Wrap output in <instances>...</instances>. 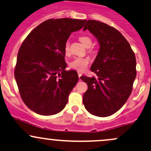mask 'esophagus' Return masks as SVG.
<instances>
[{
	"mask_svg": "<svg viewBox=\"0 0 151 151\" xmlns=\"http://www.w3.org/2000/svg\"><path fill=\"white\" fill-rule=\"evenodd\" d=\"M78 76H79V78H80V77H81V76H82V73L78 72Z\"/></svg>",
	"mask_w": 151,
	"mask_h": 151,
	"instance_id": "obj_1",
	"label": "esophagus"
}]
</instances>
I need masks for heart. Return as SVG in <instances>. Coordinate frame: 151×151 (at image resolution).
<instances>
[{
	"mask_svg": "<svg viewBox=\"0 0 151 151\" xmlns=\"http://www.w3.org/2000/svg\"><path fill=\"white\" fill-rule=\"evenodd\" d=\"M80 40L82 42V45L85 47H89L91 46L92 45V39L90 37L86 35H82L80 37ZM64 52L66 55H69L70 53V48H69V42H66L64 45ZM89 62L88 58H77L75 59L72 60V61L69 62V67L71 69H74L80 72H82L86 69L88 67Z\"/></svg>",
	"mask_w": 151,
	"mask_h": 151,
	"instance_id": "obj_1",
	"label": "heart"
}]
</instances>
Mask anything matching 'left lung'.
<instances>
[{
    "instance_id": "left-lung-1",
    "label": "left lung",
    "mask_w": 151,
    "mask_h": 151,
    "mask_svg": "<svg viewBox=\"0 0 151 151\" xmlns=\"http://www.w3.org/2000/svg\"><path fill=\"white\" fill-rule=\"evenodd\" d=\"M88 29L100 45L90 70L98 76H81L88 85L83 104L89 113L100 117L112 115L124 106L132 90L136 58L128 41L115 28L96 20H88Z\"/></svg>"
}]
</instances>
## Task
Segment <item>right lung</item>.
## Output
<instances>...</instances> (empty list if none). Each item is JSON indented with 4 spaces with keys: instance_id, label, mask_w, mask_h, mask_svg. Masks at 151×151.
I'll return each mask as SVG.
<instances>
[{
    "instance_id": "add662e5",
    "label": "right lung",
    "mask_w": 151,
    "mask_h": 151,
    "mask_svg": "<svg viewBox=\"0 0 151 151\" xmlns=\"http://www.w3.org/2000/svg\"><path fill=\"white\" fill-rule=\"evenodd\" d=\"M87 20L50 19L35 28L19 50L14 77L22 101L43 116L59 113L79 80L77 72L65 70L64 45L71 32Z\"/></svg>"
}]
</instances>
